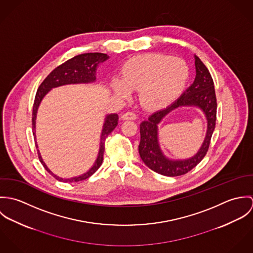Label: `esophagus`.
<instances>
[{"instance_id": "34e87169", "label": "esophagus", "mask_w": 253, "mask_h": 253, "mask_svg": "<svg viewBox=\"0 0 253 253\" xmlns=\"http://www.w3.org/2000/svg\"><path fill=\"white\" fill-rule=\"evenodd\" d=\"M136 118H137V116L133 112H126L122 115L123 120H136Z\"/></svg>"}]
</instances>
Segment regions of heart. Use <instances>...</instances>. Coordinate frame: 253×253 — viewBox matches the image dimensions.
Wrapping results in <instances>:
<instances>
[{"label":"heart","mask_w":253,"mask_h":253,"mask_svg":"<svg viewBox=\"0 0 253 253\" xmlns=\"http://www.w3.org/2000/svg\"><path fill=\"white\" fill-rule=\"evenodd\" d=\"M189 77L186 63L177 57L148 53L132 58L125 67L123 80L114 82V90L126 96L139 89V100L146 108L158 110L179 96Z\"/></svg>","instance_id":"b5f03b06"}]
</instances>
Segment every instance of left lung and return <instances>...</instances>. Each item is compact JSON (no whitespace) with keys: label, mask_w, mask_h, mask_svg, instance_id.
Returning a JSON list of instances; mask_svg holds the SVG:
<instances>
[{"label":"left lung","mask_w":253,"mask_h":253,"mask_svg":"<svg viewBox=\"0 0 253 253\" xmlns=\"http://www.w3.org/2000/svg\"><path fill=\"white\" fill-rule=\"evenodd\" d=\"M196 78L194 83L183 92L180 97L169 107L155 112L148 120L140 124V143L138 151L141 160L153 171L165 176H179L193 169L206 156L216 121V96L213 80L209 69L195 55ZM183 106L201 108L207 120V132L199 151L189 159L172 160L167 157L158 142L157 126L171 110Z\"/></svg>","instance_id":"8db88e82"}]
</instances>
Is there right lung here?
I'll return each instance as SVG.
<instances>
[{"mask_svg": "<svg viewBox=\"0 0 253 253\" xmlns=\"http://www.w3.org/2000/svg\"><path fill=\"white\" fill-rule=\"evenodd\" d=\"M109 56L105 53L100 52H89L77 55L71 59L67 60L63 64L56 67L52 72L50 73L41 84L37 90L35 101L33 105V114H32V128L34 138L36 140V118L38 109L43 99V97L54 87L66 85V84H91L96 81V70L100 63H103L108 59ZM119 121L118 114H108L105 117L101 135H100V145L97 158L93 164V166L84 174L75 176L71 178H62L54 174L47 166L42 161L41 153L39 151V147L36 144L38 156L40 159L41 164L43 166L45 170L49 172L53 177H55L58 181L61 182H78V181L84 180L91 176L102 165L103 161V154L105 150V140L109 134L114 130L117 126Z\"/></svg>", "mask_w": 253, "mask_h": 253, "instance_id": "add662e5", "label": "right lung"}]
</instances>
